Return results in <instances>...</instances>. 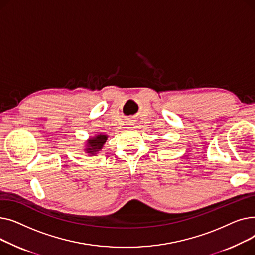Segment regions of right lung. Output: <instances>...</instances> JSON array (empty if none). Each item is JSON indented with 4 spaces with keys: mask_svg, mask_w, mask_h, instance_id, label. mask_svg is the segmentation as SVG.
Here are the masks:
<instances>
[{
    "mask_svg": "<svg viewBox=\"0 0 255 255\" xmlns=\"http://www.w3.org/2000/svg\"><path fill=\"white\" fill-rule=\"evenodd\" d=\"M107 137L109 136L103 135V134L90 137L87 140V144L85 146V152L89 154V156H96L102 150L103 145L107 140Z\"/></svg>",
    "mask_w": 255,
    "mask_h": 255,
    "instance_id": "add662e5",
    "label": "right lung"
}]
</instances>
